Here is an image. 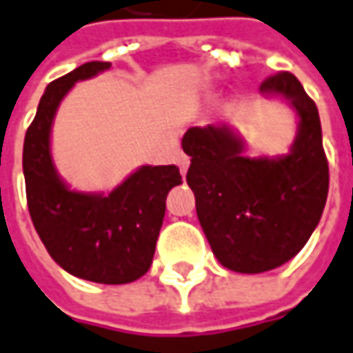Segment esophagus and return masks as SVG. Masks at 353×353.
<instances>
[{"label":"esophagus","mask_w":353,"mask_h":353,"mask_svg":"<svg viewBox=\"0 0 353 353\" xmlns=\"http://www.w3.org/2000/svg\"><path fill=\"white\" fill-rule=\"evenodd\" d=\"M177 165H179L181 174L185 176V174H188V168H189V158L185 156V154H179V156H177Z\"/></svg>","instance_id":"1"}]
</instances>
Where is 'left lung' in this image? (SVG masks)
<instances>
[{
	"mask_svg": "<svg viewBox=\"0 0 353 353\" xmlns=\"http://www.w3.org/2000/svg\"><path fill=\"white\" fill-rule=\"evenodd\" d=\"M295 107L299 134L291 154L268 160L244 156L226 127H191L181 146L191 156L188 185L216 260L238 274L270 272L295 258L321 221L328 195V160L321 117L291 72L260 83Z\"/></svg>",
	"mask_w": 353,
	"mask_h": 353,
	"instance_id": "obj_1",
	"label": "left lung"
}]
</instances>
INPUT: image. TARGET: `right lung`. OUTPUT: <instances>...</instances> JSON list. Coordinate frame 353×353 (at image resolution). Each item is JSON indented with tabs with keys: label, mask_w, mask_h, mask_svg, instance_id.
<instances>
[{
	"label": "right lung",
	"mask_w": 353,
	"mask_h": 353,
	"mask_svg": "<svg viewBox=\"0 0 353 353\" xmlns=\"http://www.w3.org/2000/svg\"><path fill=\"white\" fill-rule=\"evenodd\" d=\"M109 66L85 62L48 83L25 134L23 174L32 225L52 260L81 279L121 285L150 270L165 197L181 174L176 165H144L107 197L70 191L56 176L50 158L56 107L76 81Z\"/></svg>",
	"instance_id": "right-lung-1"
}]
</instances>
